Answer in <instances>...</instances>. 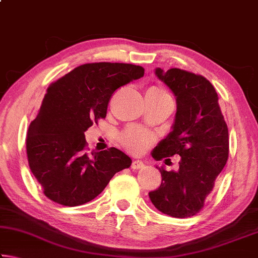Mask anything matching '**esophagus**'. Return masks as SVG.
I'll list each match as a JSON object with an SVG mask.
<instances>
[{"label":"esophagus","instance_id":"1","mask_svg":"<svg viewBox=\"0 0 258 258\" xmlns=\"http://www.w3.org/2000/svg\"><path fill=\"white\" fill-rule=\"evenodd\" d=\"M143 166H145V164H143L141 160H133L132 166H131V167H132V169H140V168H142Z\"/></svg>","mask_w":258,"mask_h":258}]
</instances>
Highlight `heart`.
Segmentation results:
<instances>
[{
	"label": "heart",
	"mask_w": 258,
	"mask_h": 258,
	"mask_svg": "<svg viewBox=\"0 0 258 258\" xmlns=\"http://www.w3.org/2000/svg\"><path fill=\"white\" fill-rule=\"evenodd\" d=\"M148 92L167 94L158 86H151ZM123 142L130 151L134 152V154H142L154 142V137L142 130H128L123 135Z\"/></svg>",
	"instance_id": "obj_1"
}]
</instances>
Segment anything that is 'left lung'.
<instances>
[{
	"label": "left lung",
	"mask_w": 258,
	"mask_h": 258,
	"mask_svg": "<svg viewBox=\"0 0 258 258\" xmlns=\"http://www.w3.org/2000/svg\"><path fill=\"white\" fill-rule=\"evenodd\" d=\"M155 75L175 95L176 112L172 131L151 156L156 160H167L174 155L181 158L177 171L156 166L161 183L149 192V198L166 215L190 217L202 211L228 160V126L216 91L206 78L178 68L167 72L156 68Z\"/></svg>",
	"instance_id": "left-lung-1"
}]
</instances>
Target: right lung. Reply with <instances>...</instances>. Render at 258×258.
<instances>
[{
  "instance_id": "add662e5",
  "label": "right lung",
  "mask_w": 258,
  "mask_h": 258,
  "mask_svg": "<svg viewBox=\"0 0 258 258\" xmlns=\"http://www.w3.org/2000/svg\"><path fill=\"white\" fill-rule=\"evenodd\" d=\"M143 75L145 69L131 63H85L47 87L26 139L29 168L47 198L80 206L130 167L132 159L116 148L87 154L84 133L106 117L118 87Z\"/></svg>"
}]
</instances>
